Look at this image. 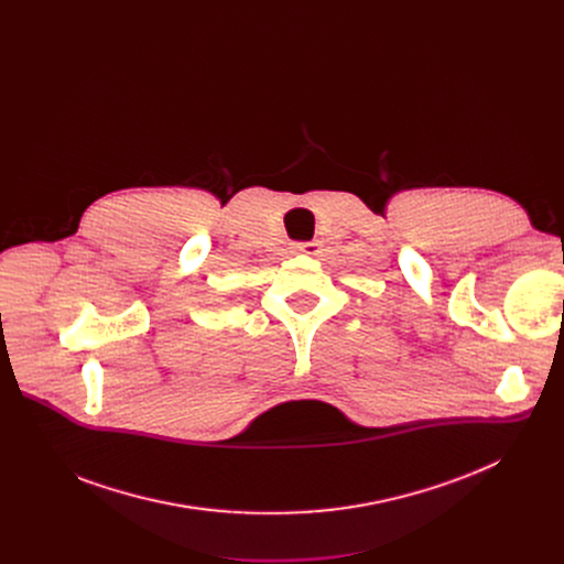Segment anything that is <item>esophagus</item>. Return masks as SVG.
Wrapping results in <instances>:
<instances>
[{
  "label": "esophagus",
  "instance_id": "1",
  "mask_svg": "<svg viewBox=\"0 0 564 564\" xmlns=\"http://www.w3.org/2000/svg\"><path fill=\"white\" fill-rule=\"evenodd\" d=\"M292 252L294 254H316L318 243L316 240H301V243H292Z\"/></svg>",
  "mask_w": 564,
  "mask_h": 564
}]
</instances>
